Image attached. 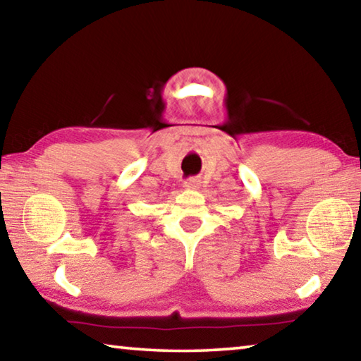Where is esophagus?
<instances>
[{
  "mask_svg": "<svg viewBox=\"0 0 361 361\" xmlns=\"http://www.w3.org/2000/svg\"><path fill=\"white\" fill-rule=\"evenodd\" d=\"M198 185H200V180L195 179V177H192V179H188V180L185 182V184H184V187L188 188V190H193V188H198Z\"/></svg>",
  "mask_w": 361,
  "mask_h": 361,
  "instance_id": "obj_1",
  "label": "esophagus"
}]
</instances>
